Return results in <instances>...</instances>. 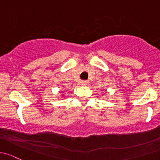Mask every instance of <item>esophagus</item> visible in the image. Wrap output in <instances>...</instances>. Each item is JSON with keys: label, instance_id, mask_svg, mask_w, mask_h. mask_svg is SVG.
<instances>
[{"label": "esophagus", "instance_id": "34e87169", "mask_svg": "<svg viewBox=\"0 0 160 160\" xmlns=\"http://www.w3.org/2000/svg\"><path fill=\"white\" fill-rule=\"evenodd\" d=\"M80 85H88V82H87V81H82V82H80Z\"/></svg>", "mask_w": 160, "mask_h": 160}]
</instances>
